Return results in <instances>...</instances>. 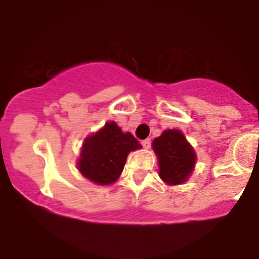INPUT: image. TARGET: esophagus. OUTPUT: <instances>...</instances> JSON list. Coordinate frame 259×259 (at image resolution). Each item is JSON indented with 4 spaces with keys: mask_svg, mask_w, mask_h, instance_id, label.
<instances>
[{
    "mask_svg": "<svg viewBox=\"0 0 259 259\" xmlns=\"http://www.w3.org/2000/svg\"><path fill=\"white\" fill-rule=\"evenodd\" d=\"M150 145H152V140H150V139H146V140L143 141V146L145 149H149Z\"/></svg>",
    "mask_w": 259,
    "mask_h": 259,
    "instance_id": "esophagus-1",
    "label": "esophagus"
}]
</instances>
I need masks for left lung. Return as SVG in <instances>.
<instances>
[{
  "label": "left lung",
  "mask_w": 259,
  "mask_h": 259,
  "mask_svg": "<svg viewBox=\"0 0 259 259\" xmlns=\"http://www.w3.org/2000/svg\"><path fill=\"white\" fill-rule=\"evenodd\" d=\"M158 157L159 176L167 184H182L188 179L196 163V154L184 135L178 130H167L153 141Z\"/></svg>",
  "instance_id": "left-lung-1"
}]
</instances>
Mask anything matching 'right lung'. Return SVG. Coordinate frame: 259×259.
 Wrapping results in <instances>:
<instances>
[{"instance_id":"right-lung-1","label":"right lung","mask_w":259,"mask_h":259,"mask_svg":"<svg viewBox=\"0 0 259 259\" xmlns=\"http://www.w3.org/2000/svg\"><path fill=\"white\" fill-rule=\"evenodd\" d=\"M141 144L131 134H124L109 122L101 131L87 137L79 159V171L101 185L111 184L122 174L128 153L140 149Z\"/></svg>"}]
</instances>
